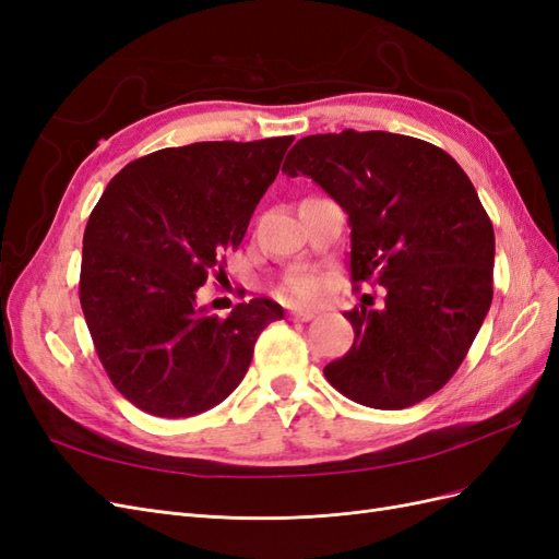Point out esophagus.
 Segmentation results:
<instances>
[{
  "label": "esophagus",
  "mask_w": 559,
  "mask_h": 559,
  "mask_svg": "<svg viewBox=\"0 0 559 559\" xmlns=\"http://www.w3.org/2000/svg\"><path fill=\"white\" fill-rule=\"evenodd\" d=\"M292 319H296V321H310V319H314V312L312 310H302V308H292Z\"/></svg>",
  "instance_id": "34e87169"
}]
</instances>
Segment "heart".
<instances>
[{
  "label": "heart",
  "instance_id": "b5f03b06",
  "mask_svg": "<svg viewBox=\"0 0 559 559\" xmlns=\"http://www.w3.org/2000/svg\"><path fill=\"white\" fill-rule=\"evenodd\" d=\"M321 289H324V286H321V280L317 275H296L284 284V294L302 302L317 300L321 296Z\"/></svg>",
  "mask_w": 559,
  "mask_h": 559
}]
</instances>
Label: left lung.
Segmentation results:
<instances>
[{
  "label": "left lung",
  "mask_w": 559,
  "mask_h": 559,
  "mask_svg": "<svg viewBox=\"0 0 559 559\" xmlns=\"http://www.w3.org/2000/svg\"><path fill=\"white\" fill-rule=\"evenodd\" d=\"M282 173L310 177L347 212L352 282L386 289L380 310L345 312L354 343L326 380L378 411L436 394L492 306L495 230L466 173L443 148L382 130L310 134Z\"/></svg>",
  "instance_id": "left-lung-1"
}]
</instances>
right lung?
Listing matches in <instances>:
<instances>
[{"instance_id":"add662e5","label":"right lung","mask_w":559,"mask_h":559,"mask_svg":"<svg viewBox=\"0 0 559 559\" xmlns=\"http://www.w3.org/2000/svg\"><path fill=\"white\" fill-rule=\"evenodd\" d=\"M294 138L195 142L128 163L95 205L79 298L109 380L156 417H193L247 373L261 331L284 317L270 298L210 314L198 289L240 247Z\"/></svg>"}]
</instances>
